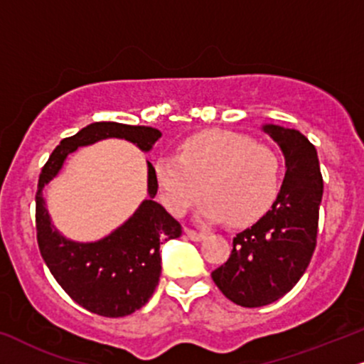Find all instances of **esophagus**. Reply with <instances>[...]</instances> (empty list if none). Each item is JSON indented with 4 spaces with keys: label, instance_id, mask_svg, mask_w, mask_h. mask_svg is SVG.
<instances>
[{
    "label": "esophagus",
    "instance_id": "obj_1",
    "mask_svg": "<svg viewBox=\"0 0 364 364\" xmlns=\"http://www.w3.org/2000/svg\"><path fill=\"white\" fill-rule=\"evenodd\" d=\"M186 235L189 236L192 241H203L204 237H205L204 232H197L194 230H189V228H186Z\"/></svg>",
    "mask_w": 364,
    "mask_h": 364
}]
</instances>
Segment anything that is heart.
I'll list each match as a JSON object with an SVG mask.
<instances>
[{"instance_id": "heart-1", "label": "heart", "mask_w": 364, "mask_h": 364, "mask_svg": "<svg viewBox=\"0 0 364 364\" xmlns=\"http://www.w3.org/2000/svg\"><path fill=\"white\" fill-rule=\"evenodd\" d=\"M278 178L280 165L270 148L226 129L192 134L182 141L181 154L155 161L156 187L170 213L182 216L204 191L209 197L199 218L210 223L230 219L235 226H248L272 208Z\"/></svg>"}]
</instances>
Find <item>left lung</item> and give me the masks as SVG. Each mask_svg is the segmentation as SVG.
Segmentation results:
<instances>
[{
    "label": "left lung",
    "mask_w": 364,
    "mask_h": 364,
    "mask_svg": "<svg viewBox=\"0 0 364 364\" xmlns=\"http://www.w3.org/2000/svg\"><path fill=\"white\" fill-rule=\"evenodd\" d=\"M262 129L284 155V182L272 209L236 235L231 257L210 273L218 289L241 307L268 306L294 289L316 250L322 200L316 146L299 129Z\"/></svg>",
    "instance_id": "8db88e82"
}]
</instances>
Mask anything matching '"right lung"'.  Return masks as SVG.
Listing matches in <instances>:
<instances>
[{
  "label": "right lung",
  "mask_w": 364,
  "mask_h": 364,
  "mask_svg": "<svg viewBox=\"0 0 364 364\" xmlns=\"http://www.w3.org/2000/svg\"><path fill=\"white\" fill-rule=\"evenodd\" d=\"M160 136V129L151 127H132L114 121L91 123L74 136L64 138L40 173L35 197L40 253L67 295L97 316L124 317L145 306L159 285L160 245L181 236L182 226L154 200L159 187L150 161H146L148 199L113 232L91 243H79L60 235L45 205L43 189L57 177L67 156L80 146L106 138H121L141 151H150Z\"/></svg>",
  "instance_id": "1"
}]
</instances>
